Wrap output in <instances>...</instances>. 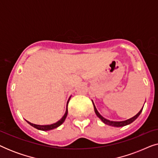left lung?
Listing matches in <instances>:
<instances>
[{"label": "left lung", "mask_w": 158, "mask_h": 158, "mask_svg": "<svg viewBox=\"0 0 158 158\" xmlns=\"http://www.w3.org/2000/svg\"><path fill=\"white\" fill-rule=\"evenodd\" d=\"M92 102H93V104H94L95 113H96L97 116H98V117L100 118V119L102 121V122L104 123V124H107V125H109V126H111V127H124V126H127V125H128V124H130L131 123H132L134 122V121L137 119L138 116L140 115V114H141V112L142 111V109H143V107H142V109H141V110H140V111L138 112V113L136 114L135 116H134L133 117L129 118V119H127V120H124V121H120V122H115V121H111V120L107 119V118H106L103 117V116H101V114H99L98 110L96 109V106H95L94 101H92Z\"/></svg>", "instance_id": "obj_1"}]
</instances>
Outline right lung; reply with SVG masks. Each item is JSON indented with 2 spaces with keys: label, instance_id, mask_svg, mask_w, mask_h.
Returning a JSON list of instances; mask_svg holds the SVG:
<instances>
[{
  "label": "right lung",
  "instance_id": "1",
  "mask_svg": "<svg viewBox=\"0 0 158 158\" xmlns=\"http://www.w3.org/2000/svg\"><path fill=\"white\" fill-rule=\"evenodd\" d=\"M71 98V96H70V98H69L68 102H67V108H66V111H65V113L63 115V116L60 118L59 121H57V122L54 123V124H47V125H38V124H32V123L28 122V124H29L31 126H32L34 128L39 129V130H42V131H49V130H52V129H54L55 128H57V127H60V125H61L62 123L64 122V120H65V118L67 117V116H68V104L69 103V101H70V99Z\"/></svg>",
  "mask_w": 158,
  "mask_h": 158
}]
</instances>
